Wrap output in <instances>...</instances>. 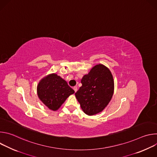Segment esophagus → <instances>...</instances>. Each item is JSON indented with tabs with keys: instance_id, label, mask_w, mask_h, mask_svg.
Wrapping results in <instances>:
<instances>
[{
	"instance_id": "34e87169",
	"label": "esophagus",
	"mask_w": 157,
	"mask_h": 157,
	"mask_svg": "<svg viewBox=\"0 0 157 157\" xmlns=\"http://www.w3.org/2000/svg\"><path fill=\"white\" fill-rule=\"evenodd\" d=\"M73 89H74V91H75V92H76V91H77V89H78L77 86H74V87H73Z\"/></svg>"
}]
</instances>
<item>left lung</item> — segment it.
<instances>
[{"instance_id": "1", "label": "left lung", "mask_w": 157, "mask_h": 157, "mask_svg": "<svg viewBox=\"0 0 157 157\" xmlns=\"http://www.w3.org/2000/svg\"><path fill=\"white\" fill-rule=\"evenodd\" d=\"M82 86L75 93L84 113L93 116L102 112L114 94V82L110 71L99 64L81 79Z\"/></svg>"}]
</instances>
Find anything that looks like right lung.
<instances>
[{"label":"right lung","instance_id":"right-lung-1","mask_svg":"<svg viewBox=\"0 0 157 157\" xmlns=\"http://www.w3.org/2000/svg\"><path fill=\"white\" fill-rule=\"evenodd\" d=\"M75 91L67 82L56 74L43 78L37 86V94L40 101L52 110H58L65 100Z\"/></svg>","mask_w":157,"mask_h":157}]
</instances>
